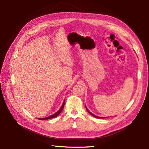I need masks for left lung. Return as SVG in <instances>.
Here are the masks:
<instances>
[{"label":"left lung","mask_w":149,"mask_h":149,"mask_svg":"<svg viewBox=\"0 0 149 149\" xmlns=\"http://www.w3.org/2000/svg\"><path fill=\"white\" fill-rule=\"evenodd\" d=\"M86 110H87V111L89 112V113L90 114H91V115H92L93 116H94V118H97V119H102V118H101V117H97V116H95V115H94L93 114H92L91 113V112H89V111H88V109H87V108H86Z\"/></svg>","instance_id":"obj_1"}]
</instances>
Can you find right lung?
I'll list each match as a JSON object with an SVG mask.
<instances>
[{
  "label": "right lung",
  "instance_id": "right-lung-1",
  "mask_svg": "<svg viewBox=\"0 0 149 149\" xmlns=\"http://www.w3.org/2000/svg\"><path fill=\"white\" fill-rule=\"evenodd\" d=\"M65 101H64L63 103V104H62V106H61V107L60 108V110L58 111V112H56L55 114H53V115H52V116H49V117H47V118H38V119H40V120H47V119H52V118H56V117H57L58 115H59V114L61 113V112L62 111L63 109L64 106H65Z\"/></svg>",
  "mask_w": 149,
  "mask_h": 149
}]
</instances>
